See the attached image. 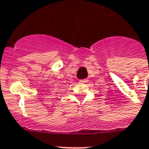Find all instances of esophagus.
Returning a JSON list of instances; mask_svg holds the SVG:
<instances>
[{"instance_id": "1", "label": "esophagus", "mask_w": 149, "mask_h": 149, "mask_svg": "<svg viewBox=\"0 0 149 149\" xmlns=\"http://www.w3.org/2000/svg\"><path fill=\"white\" fill-rule=\"evenodd\" d=\"M87 82V79H80L79 80V83H86Z\"/></svg>"}]
</instances>
